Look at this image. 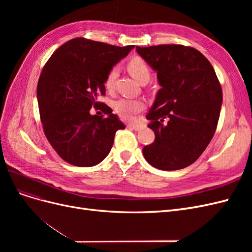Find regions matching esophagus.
Returning <instances> with one entry per match:
<instances>
[{
  "mask_svg": "<svg viewBox=\"0 0 252 252\" xmlns=\"http://www.w3.org/2000/svg\"><path fill=\"white\" fill-rule=\"evenodd\" d=\"M127 127L129 128V129H132V130H140V129L142 128V125L141 124H136V123H129L128 125H127Z\"/></svg>",
  "mask_w": 252,
  "mask_h": 252,
  "instance_id": "34e87169",
  "label": "esophagus"
}]
</instances>
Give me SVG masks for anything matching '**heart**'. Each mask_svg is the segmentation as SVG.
Masks as SVG:
<instances>
[{
	"label": "heart",
	"mask_w": 252,
	"mask_h": 252,
	"mask_svg": "<svg viewBox=\"0 0 252 252\" xmlns=\"http://www.w3.org/2000/svg\"><path fill=\"white\" fill-rule=\"evenodd\" d=\"M127 69L133 79L140 82H148L150 78V70L147 64L141 58H133L127 64ZM118 75L117 68H112L108 72L105 80V87L108 91L113 90L114 82ZM114 108L117 112L125 119H132L134 114L140 112L144 108V103L140 100H131V98H120L114 104Z\"/></svg>",
	"instance_id": "obj_1"
}]
</instances>
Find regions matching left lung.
<instances>
[{"instance_id": "obj_1", "label": "left lung", "mask_w": 252, "mask_h": 252, "mask_svg": "<svg viewBox=\"0 0 252 252\" xmlns=\"http://www.w3.org/2000/svg\"><path fill=\"white\" fill-rule=\"evenodd\" d=\"M157 72L159 90L148 127L155 142L143 148L159 170H179L194 163L216 132L223 94L217 74L200 51L183 45L135 47Z\"/></svg>"}]
</instances>
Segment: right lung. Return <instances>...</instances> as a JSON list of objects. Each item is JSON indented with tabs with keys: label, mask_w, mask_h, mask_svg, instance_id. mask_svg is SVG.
Instances as JSON below:
<instances>
[{
	"label": "right lung",
	"mask_w": 252,
	"mask_h": 252,
	"mask_svg": "<svg viewBox=\"0 0 252 252\" xmlns=\"http://www.w3.org/2000/svg\"><path fill=\"white\" fill-rule=\"evenodd\" d=\"M77 37L58 48L44 66L36 88L44 132L64 161L91 167L108 156L119 129H125L108 106L105 80L113 66L133 49ZM91 105L103 107L106 118L94 116Z\"/></svg>",
	"instance_id": "right-lung-1"
}]
</instances>
